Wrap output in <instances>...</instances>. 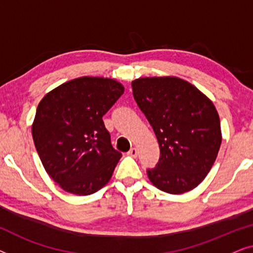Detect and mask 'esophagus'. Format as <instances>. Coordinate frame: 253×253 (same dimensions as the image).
I'll list each match as a JSON object with an SVG mask.
<instances>
[{
	"instance_id": "esophagus-1",
	"label": "esophagus",
	"mask_w": 253,
	"mask_h": 253,
	"mask_svg": "<svg viewBox=\"0 0 253 253\" xmlns=\"http://www.w3.org/2000/svg\"><path fill=\"white\" fill-rule=\"evenodd\" d=\"M127 154H129L130 157H132V158H137V155H138V150H137L136 147H132L129 152H127Z\"/></svg>"
}]
</instances>
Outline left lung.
<instances>
[{"label": "left lung", "mask_w": 253, "mask_h": 253, "mask_svg": "<svg viewBox=\"0 0 253 253\" xmlns=\"http://www.w3.org/2000/svg\"><path fill=\"white\" fill-rule=\"evenodd\" d=\"M133 98L160 146L147 176L161 191L179 195L203 182L220 150V119L213 102L177 77H146L131 83Z\"/></svg>", "instance_id": "1"}]
</instances>
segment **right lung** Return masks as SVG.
<instances>
[{"mask_svg":"<svg viewBox=\"0 0 253 253\" xmlns=\"http://www.w3.org/2000/svg\"><path fill=\"white\" fill-rule=\"evenodd\" d=\"M123 92L114 79L81 77L40 101L33 141L48 175L64 191L87 196L109 182L122 154L112 146L102 116Z\"/></svg>","mask_w":253,"mask_h":253,"instance_id":"right-lung-1","label":"right lung"}]
</instances>
